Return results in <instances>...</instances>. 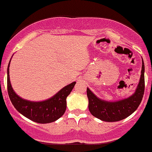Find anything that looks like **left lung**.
Masks as SVG:
<instances>
[{"label":"left lung","mask_w":152,"mask_h":152,"mask_svg":"<svg viewBox=\"0 0 152 152\" xmlns=\"http://www.w3.org/2000/svg\"><path fill=\"white\" fill-rule=\"evenodd\" d=\"M145 66L142 58V69L140 81L135 92L126 99L116 102H108L98 98L90 89L87 88L88 108L94 117L106 122H115L126 118L137 109L142 99L145 89Z\"/></svg>","instance_id":"1"}]
</instances>
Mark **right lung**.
Returning <instances> with one entry per match:
<instances>
[{
    "instance_id": "1",
    "label": "right lung",
    "mask_w": 152,
    "mask_h": 152,
    "mask_svg": "<svg viewBox=\"0 0 152 152\" xmlns=\"http://www.w3.org/2000/svg\"><path fill=\"white\" fill-rule=\"evenodd\" d=\"M7 67V89L10 99L15 108L20 114L32 121L39 124H48L56 121L62 117L66 110V99L76 85V82L65 86L58 93L42 102H31L16 94L10 79V65Z\"/></svg>"
}]
</instances>
